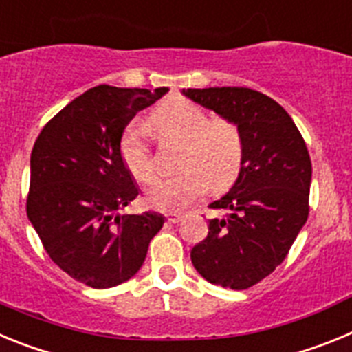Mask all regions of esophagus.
<instances>
[{
    "label": "esophagus",
    "mask_w": 352,
    "mask_h": 352,
    "mask_svg": "<svg viewBox=\"0 0 352 352\" xmlns=\"http://www.w3.org/2000/svg\"><path fill=\"white\" fill-rule=\"evenodd\" d=\"M166 219H167V222H169V223H178V222H182V220H183V214L169 213V214H166Z\"/></svg>",
    "instance_id": "1"
}]
</instances>
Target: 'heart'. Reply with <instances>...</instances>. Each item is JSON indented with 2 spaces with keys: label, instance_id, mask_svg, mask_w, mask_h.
Here are the masks:
<instances>
[{
  "label": "heart",
  "instance_id": "1",
  "mask_svg": "<svg viewBox=\"0 0 352 352\" xmlns=\"http://www.w3.org/2000/svg\"><path fill=\"white\" fill-rule=\"evenodd\" d=\"M153 126L164 138L183 141L178 167L170 178H158L146 188L148 206L160 211H183L206 192L222 190L238 176L243 160V139L229 120H210L204 109L185 98H173L155 111ZM121 160L141 183L155 176L153 151L139 123H130L121 135Z\"/></svg>",
  "mask_w": 352,
  "mask_h": 352
}]
</instances>
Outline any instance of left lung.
I'll return each mask as SVG.
<instances>
[{
    "mask_svg": "<svg viewBox=\"0 0 352 352\" xmlns=\"http://www.w3.org/2000/svg\"><path fill=\"white\" fill-rule=\"evenodd\" d=\"M182 93L232 121L243 139L234 185L210 204L226 214L208 220L210 231L192 248V264L211 284L248 289L285 259L309 219V149L285 109L256 89L223 86Z\"/></svg>",
    "mask_w": 352,
    "mask_h": 352,
    "instance_id": "1",
    "label": "left lung"
}]
</instances>
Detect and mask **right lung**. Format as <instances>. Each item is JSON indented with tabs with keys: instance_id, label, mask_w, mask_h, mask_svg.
Instances as JSON below:
<instances>
[{
	"instance_id": "right-lung-1",
	"label": "right lung",
	"mask_w": 352,
	"mask_h": 352,
	"mask_svg": "<svg viewBox=\"0 0 352 352\" xmlns=\"http://www.w3.org/2000/svg\"><path fill=\"white\" fill-rule=\"evenodd\" d=\"M169 91L95 86L43 126L31 151L26 211L43 248L65 273L93 289L132 278L160 213L120 214L139 195L120 153L133 116Z\"/></svg>"
}]
</instances>
